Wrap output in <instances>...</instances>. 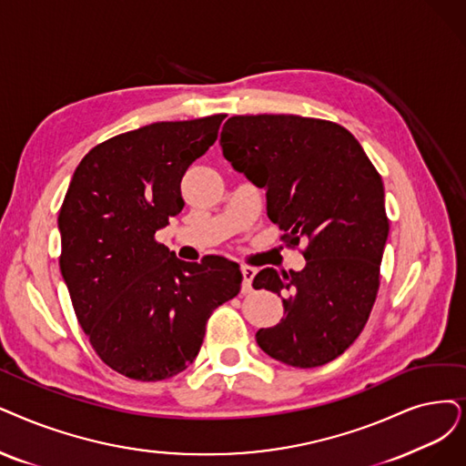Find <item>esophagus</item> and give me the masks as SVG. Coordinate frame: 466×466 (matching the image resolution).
Wrapping results in <instances>:
<instances>
[{"label":"esophagus","mask_w":466,"mask_h":466,"mask_svg":"<svg viewBox=\"0 0 466 466\" xmlns=\"http://www.w3.org/2000/svg\"><path fill=\"white\" fill-rule=\"evenodd\" d=\"M240 273H243V292L248 294L252 290V279L256 275V269L250 266H243L240 268Z\"/></svg>","instance_id":"esophagus-1"}]
</instances>
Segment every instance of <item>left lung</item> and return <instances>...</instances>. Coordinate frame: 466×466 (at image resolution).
<instances>
[{
  "mask_svg": "<svg viewBox=\"0 0 466 466\" xmlns=\"http://www.w3.org/2000/svg\"><path fill=\"white\" fill-rule=\"evenodd\" d=\"M219 143L233 168L266 189L285 243H308L302 271L254 277L252 287L283 296L285 308L281 323L256 332L258 346L300 369L337 360L377 300L390 229L380 174L346 127L319 118L231 116Z\"/></svg>",
  "mask_w": 466,
  "mask_h": 466,
  "instance_id": "left-lung-1",
  "label": "left lung"
}]
</instances>
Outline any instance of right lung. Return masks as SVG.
I'll list each match as a JSON object with an SVG mask.
<instances>
[{
  "label": "right lung",
  "mask_w": 466,
  "mask_h": 466,
  "mask_svg": "<svg viewBox=\"0 0 466 466\" xmlns=\"http://www.w3.org/2000/svg\"><path fill=\"white\" fill-rule=\"evenodd\" d=\"M226 115L155 122L82 158L59 212V266L76 318L116 373L157 382L187 369L212 311L240 290L228 258L189 264L155 233L185 202L181 177L218 139Z\"/></svg>",
  "instance_id": "right-lung-1"
}]
</instances>
